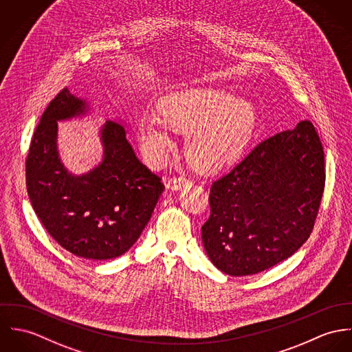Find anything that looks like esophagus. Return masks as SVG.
Instances as JSON below:
<instances>
[{
    "label": "esophagus",
    "instance_id": "esophagus-1",
    "mask_svg": "<svg viewBox=\"0 0 352 352\" xmlns=\"http://www.w3.org/2000/svg\"><path fill=\"white\" fill-rule=\"evenodd\" d=\"M192 186V182L186 178H171L168 182H167V189L168 190H173V192H177V190H182V189H188Z\"/></svg>",
    "mask_w": 352,
    "mask_h": 352
}]
</instances>
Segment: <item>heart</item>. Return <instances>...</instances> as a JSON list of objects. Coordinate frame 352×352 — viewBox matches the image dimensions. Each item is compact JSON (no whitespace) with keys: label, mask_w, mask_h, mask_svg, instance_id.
I'll use <instances>...</instances> for the list:
<instances>
[{"label":"heart","mask_w":352,"mask_h":352,"mask_svg":"<svg viewBox=\"0 0 352 352\" xmlns=\"http://www.w3.org/2000/svg\"><path fill=\"white\" fill-rule=\"evenodd\" d=\"M157 116L140 118L138 139L153 166H163L174 150L171 129L188 132L186 155L201 173L224 170L243 155L256 125L251 101L213 87L175 90L160 98Z\"/></svg>","instance_id":"obj_1"}]
</instances>
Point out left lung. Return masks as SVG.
Listing matches in <instances>:
<instances>
[{
  "instance_id": "1",
  "label": "left lung",
  "mask_w": 352,
  "mask_h": 352,
  "mask_svg": "<svg viewBox=\"0 0 352 352\" xmlns=\"http://www.w3.org/2000/svg\"><path fill=\"white\" fill-rule=\"evenodd\" d=\"M324 151L311 121L259 143L210 186L202 243L223 273L265 272L309 237L324 192Z\"/></svg>"
}]
</instances>
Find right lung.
I'll use <instances>...</instances> for the list:
<instances>
[{"label":"right lung","mask_w":352,"mask_h":352,"mask_svg":"<svg viewBox=\"0 0 352 352\" xmlns=\"http://www.w3.org/2000/svg\"><path fill=\"white\" fill-rule=\"evenodd\" d=\"M91 113V104L67 87L50 102L27 157V190L41 224L65 250L107 261L136 243L164 186L135 155L120 118H107L100 128L101 162L72 173L59 154L58 121Z\"/></svg>","instance_id":"right-lung-1"}]
</instances>
